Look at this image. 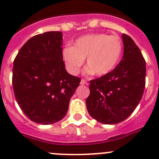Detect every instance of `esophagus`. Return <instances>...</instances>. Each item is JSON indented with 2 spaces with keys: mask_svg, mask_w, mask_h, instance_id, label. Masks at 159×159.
Wrapping results in <instances>:
<instances>
[{
  "mask_svg": "<svg viewBox=\"0 0 159 159\" xmlns=\"http://www.w3.org/2000/svg\"><path fill=\"white\" fill-rule=\"evenodd\" d=\"M80 84H86V85H87L88 82L84 79H81V83H80Z\"/></svg>",
  "mask_w": 159,
  "mask_h": 159,
  "instance_id": "34e87169",
  "label": "esophagus"
}]
</instances>
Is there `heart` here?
<instances>
[{
	"label": "heart",
	"instance_id": "obj_1",
	"mask_svg": "<svg viewBox=\"0 0 159 159\" xmlns=\"http://www.w3.org/2000/svg\"><path fill=\"white\" fill-rule=\"evenodd\" d=\"M123 44L117 36L97 33L78 38L74 46H67L62 51V58L66 69L76 75L84 64L89 67L88 73L103 76L115 69L121 57Z\"/></svg>",
	"mask_w": 159,
	"mask_h": 159
}]
</instances>
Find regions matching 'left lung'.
I'll return each instance as SVG.
<instances>
[{
	"label": "left lung",
	"mask_w": 159,
	"mask_h": 159,
	"mask_svg": "<svg viewBox=\"0 0 159 159\" xmlns=\"http://www.w3.org/2000/svg\"><path fill=\"white\" fill-rule=\"evenodd\" d=\"M122 40V60L110 73L90 81V94L86 99L89 115L105 125L118 124L130 116L145 87V58L129 35L123 34Z\"/></svg>",
	"instance_id": "8db88e82"
}]
</instances>
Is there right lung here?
I'll list each match as a JSON object with an SVG mask.
<instances>
[{"label": "right lung", "instance_id": "1", "mask_svg": "<svg viewBox=\"0 0 159 159\" xmlns=\"http://www.w3.org/2000/svg\"><path fill=\"white\" fill-rule=\"evenodd\" d=\"M62 40L61 31L35 35L22 46L14 61L16 100L24 114L38 124L61 120L81 81L65 70Z\"/></svg>", "mask_w": 159, "mask_h": 159}]
</instances>
